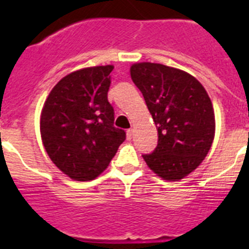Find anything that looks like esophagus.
Here are the masks:
<instances>
[{"label":"esophagus","instance_id":"34e87169","mask_svg":"<svg viewBox=\"0 0 249 249\" xmlns=\"http://www.w3.org/2000/svg\"><path fill=\"white\" fill-rule=\"evenodd\" d=\"M133 137V129H128L127 131V140H132Z\"/></svg>","mask_w":249,"mask_h":249}]
</instances>
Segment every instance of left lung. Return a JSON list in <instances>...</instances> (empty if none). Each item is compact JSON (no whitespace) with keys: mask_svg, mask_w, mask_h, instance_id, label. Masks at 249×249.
I'll return each instance as SVG.
<instances>
[{"mask_svg":"<svg viewBox=\"0 0 249 249\" xmlns=\"http://www.w3.org/2000/svg\"><path fill=\"white\" fill-rule=\"evenodd\" d=\"M158 131L155 151L143 155L147 166L166 181L195 171L214 138V111L203 86L187 72L160 63L131 66Z\"/></svg>","mask_w":249,"mask_h":249,"instance_id":"obj_1","label":"left lung"}]
</instances>
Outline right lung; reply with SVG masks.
<instances>
[{
    "label": "right lung",
    "mask_w": 249,
    "mask_h": 249,
    "mask_svg": "<svg viewBox=\"0 0 249 249\" xmlns=\"http://www.w3.org/2000/svg\"><path fill=\"white\" fill-rule=\"evenodd\" d=\"M113 66L83 68L63 77L41 113V137L51 160L76 181H91L107 168L126 132L113 126L107 93Z\"/></svg>",
    "instance_id": "obj_1"
}]
</instances>
